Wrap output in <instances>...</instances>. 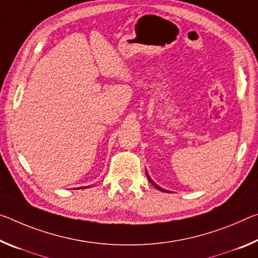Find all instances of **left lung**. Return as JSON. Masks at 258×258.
Masks as SVG:
<instances>
[{"label": "left lung", "mask_w": 258, "mask_h": 258, "mask_svg": "<svg viewBox=\"0 0 258 258\" xmlns=\"http://www.w3.org/2000/svg\"><path fill=\"white\" fill-rule=\"evenodd\" d=\"M146 174H147V173H146ZM147 177H148V179H149V181H150L151 183H153V185H154L155 187H156L158 190H162V191H167V190H165V189H163V188H161V187H159V186H157V185H156V183H155V182H154L153 180H151V179L149 178V175H148V174H147Z\"/></svg>", "instance_id": "obj_1"}]
</instances>
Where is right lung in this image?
<instances>
[{
  "label": "right lung",
  "mask_w": 258,
  "mask_h": 258,
  "mask_svg": "<svg viewBox=\"0 0 258 258\" xmlns=\"http://www.w3.org/2000/svg\"><path fill=\"white\" fill-rule=\"evenodd\" d=\"M81 188H87V187H81Z\"/></svg>",
  "instance_id": "add662e5"
}]
</instances>
